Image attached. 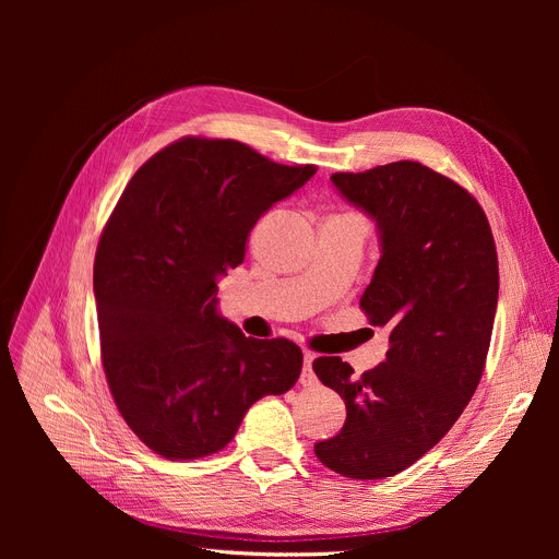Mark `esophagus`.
<instances>
[{"instance_id":"1","label":"esophagus","mask_w":559,"mask_h":559,"mask_svg":"<svg viewBox=\"0 0 559 559\" xmlns=\"http://www.w3.org/2000/svg\"><path fill=\"white\" fill-rule=\"evenodd\" d=\"M312 360H314V354H310V350H306L304 354V369H301V376H299V383L310 388L317 383V376L312 371Z\"/></svg>"}]
</instances>
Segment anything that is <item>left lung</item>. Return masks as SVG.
I'll use <instances>...</instances> for the list:
<instances>
[{"label": "left lung", "instance_id": "left-lung-1", "mask_svg": "<svg viewBox=\"0 0 559 559\" xmlns=\"http://www.w3.org/2000/svg\"><path fill=\"white\" fill-rule=\"evenodd\" d=\"M331 181L376 222L380 260L360 308L390 331V348L360 378L337 356L312 362L346 403L342 430L314 453L335 474L380 480L426 455L472 401L493 329L498 258L480 203L421 163Z\"/></svg>", "mask_w": 559, "mask_h": 559}]
</instances>
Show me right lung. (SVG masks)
<instances>
[{"label": "right lung", "mask_w": 559, "mask_h": 559, "mask_svg": "<svg viewBox=\"0 0 559 559\" xmlns=\"http://www.w3.org/2000/svg\"><path fill=\"white\" fill-rule=\"evenodd\" d=\"M314 171L235 140L186 138L117 201L93 274L102 362L117 409L154 453H217L258 399L297 383L301 348L247 337L219 314L217 281L245 260L255 222Z\"/></svg>", "instance_id": "obj_1"}]
</instances>
